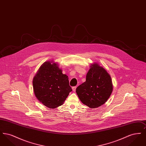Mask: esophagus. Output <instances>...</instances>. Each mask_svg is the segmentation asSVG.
<instances>
[{"instance_id":"34e87169","label":"esophagus","mask_w":146,"mask_h":146,"mask_svg":"<svg viewBox=\"0 0 146 146\" xmlns=\"http://www.w3.org/2000/svg\"><path fill=\"white\" fill-rule=\"evenodd\" d=\"M76 86H73V87H72V90L73 91H76Z\"/></svg>"}]
</instances>
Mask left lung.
<instances>
[{"mask_svg": "<svg viewBox=\"0 0 146 146\" xmlns=\"http://www.w3.org/2000/svg\"><path fill=\"white\" fill-rule=\"evenodd\" d=\"M113 91L110 75L97 63L92 64L86 81L76 89L81 102L90 108H96L108 100Z\"/></svg>", "mask_w": 146, "mask_h": 146, "instance_id": "1", "label": "left lung"}]
</instances>
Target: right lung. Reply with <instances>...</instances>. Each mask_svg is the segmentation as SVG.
Instances as JSON below:
<instances>
[{"label": "right lung", "instance_id": "obj_1", "mask_svg": "<svg viewBox=\"0 0 146 146\" xmlns=\"http://www.w3.org/2000/svg\"><path fill=\"white\" fill-rule=\"evenodd\" d=\"M35 97L48 108L54 109L62 105L72 90L68 76L63 74L56 63L46 61L33 79Z\"/></svg>", "mask_w": 146, "mask_h": 146}]
</instances>
